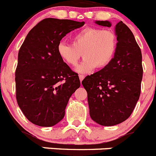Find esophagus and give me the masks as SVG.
I'll use <instances>...</instances> for the list:
<instances>
[{
	"mask_svg": "<svg viewBox=\"0 0 156 156\" xmlns=\"http://www.w3.org/2000/svg\"><path fill=\"white\" fill-rule=\"evenodd\" d=\"M84 76H83V75H79V78H80V81H82L83 80V79H84Z\"/></svg>",
	"mask_w": 156,
	"mask_h": 156,
	"instance_id": "34e87169",
	"label": "esophagus"
}]
</instances>
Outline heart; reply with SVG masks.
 I'll use <instances>...</instances> for the list:
<instances>
[{
  "instance_id": "heart-1",
  "label": "heart",
  "mask_w": 156,
  "mask_h": 156,
  "mask_svg": "<svg viewBox=\"0 0 156 156\" xmlns=\"http://www.w3.org/2000/svg\"><path fill=\"white\" fill-rule=\"evenodd\" d=\"M117 49V37L110 30L87 27L73 37L72 44L60 42L57 51L59 57L70 66H76L81 57L84 61L77 68L82 73H88L96 67L104 68L110 64Z\"/></svg>"
}]
</instances>
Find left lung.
I'll return each instance as SVG.
<instances>
[{
	"label": "left lung",
	"instance_id": "1",
	"mask_svg": "<svg viewBox=\"0 0 156 156\" xmlns=\"http://www.w3.org/2000/svg\"><path fill=\"white\" fill-rule=\"evenodd\" d=\"M110 27L108 21H97ZM117 49L112 61L87 76L82 84L87 92L90 115L101 126H114L127 119L140 94L142 55L131 30L120 21L115 26Z\"/></svg>",
	"mask_w": 156,
	"mask_h": 156
}]
</instances>
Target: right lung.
Wrapping results in <instances>:
<instances>
[{
	"mask_svg": "<svg viewBox=\"0 0 156 156\" xmlns=\"http://www.w3.org/2000/svg\"><path fill=\"white\" fill-rule=\"evenodd\" d=\"M84 22L48 18L27 34L19 51L16 70V100L29 121L52 126L63 119L71 95L80 86L78 74L58 55L66 34Z\"/></svg>",
	"mask_w": 156,
	"mask_h": 156,
	"instance_id": "obj_1",
	"label": "right lung"
}]
</instances>
